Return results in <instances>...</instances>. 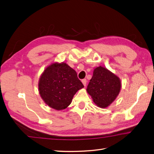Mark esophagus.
<instances>
[{
    "instance_id": "esophagus-1",
    "label": "esophagus",
    "mask_w": 154,
    "mask_h": 154,
    "mask_svg": "<svg viewBox=\"0 0 154 154\" xmlns=\"http://www.w3.org/2000/svg\"><path fill=\"white\" fill-rule=\"evenodd\" d=\"M87 80L86 79H83V80H82V83L83 84V85H84L85 87L86 86V85H87Z\"/></svg>"
}]
</instances>
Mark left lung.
Masks as SVG:
<instances>
[{"label":"left lung","instance_id":"obj_1","mask_svg":"<svg viewBox=\"0 0 154 154\" xmlns=\"http://www.w3.org/2000/svg\"><path fill=\"white\" fill-rule=\"evenodd\" d=\"M121 87L122 82L118 76L106 68L99 66L94 69L87 92L97 106L105 109L116 99Z\"/></svg>","mask_w":154,"mask_h":154}]
</instances>
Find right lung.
Masks as SVG:
<instances>
[{"label": "right lung", "mask_w": 154, "mask_h": 154, "mask_svg": "<svg viewBox=\"0 0 154 154\" xmlns=\"http://www.w3.org/2000/svg\"><path fill=\"white\" fill-rule=\"evenodd\" d=\"M83 87L76 72L64 62L51 63L44 69L38 81L42 99L57 110L66 109L74 94Z\"/></svg>", "instance_id": "obj_1"}]
</instances>
